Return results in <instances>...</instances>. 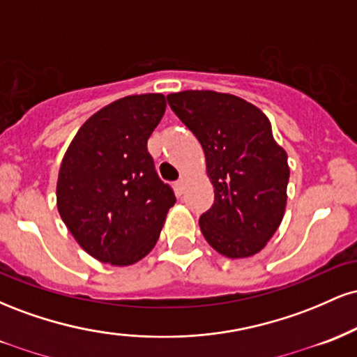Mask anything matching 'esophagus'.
<instances>
[{"label":"esophagus","instance_id":"obj_1","mask_svg":"<svg viewBox=\"0 0 357 357\" xmlns=\"http://www.w3.org/2000/svg\"><path fill=\"white\" fill-rule=\"evenodd\" d=\"M184 184H186V179H184V178H179L178 181H176V188H178V191L184 190Z\"/></svg>","mask_w":357,"mask_h":357}]
</instances>
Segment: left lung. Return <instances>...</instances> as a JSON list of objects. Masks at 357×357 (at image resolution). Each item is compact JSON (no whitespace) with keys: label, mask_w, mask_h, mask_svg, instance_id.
Here are the masks:
<instances>
[{"label":"left lung","mask_w":357,"mask_h":357,"mask_svg":"<svg viewBox=\"0 0 357 357\" xmlns=\"http://www.w3.org/2000/svg\"><path fill=\"white\" fill-rule=\"evenodd\" d=\"M167 104L202 144L215 188L213 206L199 218L203 236L228 258L255 255L280 227L290 174L268 117L213 90L169 93Z\"/></svg>","instance_id":"1"}]
</instances>
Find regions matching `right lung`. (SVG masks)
I'll list each match as a JSON object with an SVG mask.
<instances>
[{"instance_id": "add662e5", "label": "right lung", "mask_w": 357, "mask_h": 357, "mask_svg": "<svg viewBox=\"0 0 357 357\" xmlns=\"http://www.w3.org/2000/svg\"><path fill=\"white\" fill-rule=\"evenodd\" d=\"M165 110L162 93L112 102L84 122L61 159V220L77 243L104 264L126 267L144 258L176 203L147 153Z\"/></svg>"}]
</instances>
